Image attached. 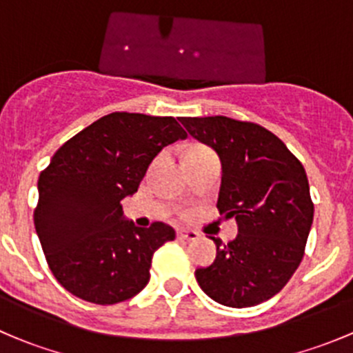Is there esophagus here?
Instances as JSON below:
<instances>
[{"mask_svg":"<svg viewBox=\"0 0 353 353\" xmlns=\"http://www.w3.org/2000/svg\"><path fill=\"white\" fill-rule=\"evenodd\" d=\"M199 234L194 232V230H188V229H179L177 230V239L181 241H194L198 239Z\"/></svg>","mask_w":353,"mask_h":353,"instance_id":"obj_1","label":"esophagus"}]
</instances>
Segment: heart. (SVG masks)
I'll list each match as a JSON object with an SVG mask.
<instances>
[{
    "instance_id": "1",
    "label": "heart",
    "mask_w": 353,
    "mask_h": 353,
    "mask_svg": "<svg viewBox=\"0 0 353 353\" xmlns=\"http://www.w3.org/2000/svg\"><path fill=\"white\" fill-rule=\"evenodd\" d=\"M198 150H205V148H201V147H191L190 150H188V154H191V152H198Z\"/></svg>"
}]
</instances>
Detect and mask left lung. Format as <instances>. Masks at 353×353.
<instances>
[{
  "label": "left lung",
  "instance_id": "1",
  "mask_svg": "<svg viewBox=\"0 0 353 353\" xmlns=\"http://www.w3.org/2000/svg\"><path fill=\"white\" fill-rule=\"evenodd\" d=\"M188 133L222 162L216 208L236 219V239L216 244V258L194 272L208 297L229 307H251L279 294L304 256L314 216L299 159L266 128L225 116L181 117Z\"/></svg>",
  "mask_w": 353,
  "mask_h": 353
}]
</instances>
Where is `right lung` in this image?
Here are the masks:
<instances>
[{"label": "right lung", "instance_id": "add662e5", "mask_svg": "<svg viewBox=\"0 0 353 353\" xmlns=\"http://www.w3.org/2000/svg\"><path fill=\"white\" fill-rule=\"evenodd\" d=\"M188 134L174 117L112 112L68 140L39 176L35 232L52 275L94 304L128 301L150 280L152 256L176 232L124 220L123 201L148 165Z\"/></svg>", "mask_w": 353, "mask_h": 353}]
</instances>
